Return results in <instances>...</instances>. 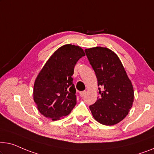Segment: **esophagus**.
Instances as JSON below:
<instances>
[{"mask_svg":"<svg viewBox=\"0 0 154 154\" xmlns=\"http://www.w3.org/2000/svg\"><path fill=\"white\" fill-rule=\"evenodd\" d=\"M86 91H82V92H80V96H81V97H83V96H84L85 95H86Z\"/></svg>","mask_w":154,"mask_h":154,"instance_id":"esophagus-1","label":"esophagus"}]
</instances>
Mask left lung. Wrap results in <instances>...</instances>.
<instances>
[{
    "label": "left lung",
    "instance_id": "obj_1",
    "mask_svg": "<svg viewBox=\"0 0 154 154\" xmlns=\"http://www.w3.org/2000/svg\"><path fill=\"white\" fill-rule=\"evenodd\" d=\"M95 72L100 96L89 108L93 118L104 125H116L127 116L134 99V88L116 53L107 48L85 50Z\"/></svg>",
    "mask_w": 154,
    "mask_h": 154
}]
</instances>
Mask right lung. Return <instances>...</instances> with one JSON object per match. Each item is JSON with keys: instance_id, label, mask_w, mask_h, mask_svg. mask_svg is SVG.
<instances>
[{"instance_id": "add662e5", "label": "right lung", "mask_w": 154, "mask_h": 154, "mask_svg": "<svg viewBox=\"0 0 154 154\" xmlns=\"http://www.w3.org/2000/svg\"><path fill=\"white\" fill-rule=\"evenodd\" d=\"M85 56L83 49L67 44L58 48L36 77L33 97L38 111L52 120L69 114L77 104L72 83L75 64Z\"/></svg>"}]
</instances>
